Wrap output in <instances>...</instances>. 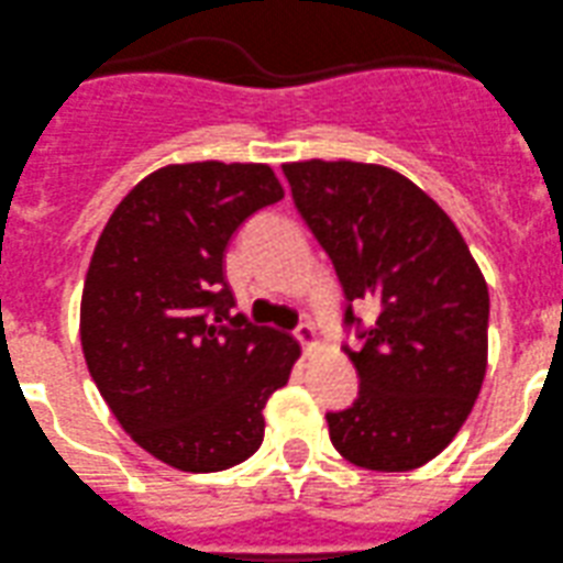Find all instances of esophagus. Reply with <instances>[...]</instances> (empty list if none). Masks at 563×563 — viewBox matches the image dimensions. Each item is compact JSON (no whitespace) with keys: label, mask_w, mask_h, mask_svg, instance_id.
<instances>
[{"label":"esophagus","mask_w":563,"mask_h":563,"mask_svg":"<svg viewBox=\"0 0 563 563\" xmlns=\"http://www.w3.org/2000/svg\"><path fill=\"white\" fill-rule=\"evenodd\" d=\"M296 340L301 342V345L307 347V351H314V347L320 345V336H318V331H314L312 323L298 325V329H296Z\"/></svg>","instance_id":"obj_1"}]
</instances>
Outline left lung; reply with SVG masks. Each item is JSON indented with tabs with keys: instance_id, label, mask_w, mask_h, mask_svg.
<instances>
[{
	"instance_id": "obj_1",
	"label": "left lung",
	"mask_w": 563,
	"mask_h": 563,
	"mask_svg": "<svg viewBox=\"0 0 563 563\" xmlns=\"http://www.w3.org/2000/svg\"><path fill=\"white\" fill-rule=\"evenodd\" d=\"M282 168L347 301L376 307L362 347H345L358 398L325 415L331 445L376 473L422 467L451 445L484 384V273L448 212L398 170L351 159ZM345 323L358 325L351 307Z\"/></svg>"
}]
</instances>
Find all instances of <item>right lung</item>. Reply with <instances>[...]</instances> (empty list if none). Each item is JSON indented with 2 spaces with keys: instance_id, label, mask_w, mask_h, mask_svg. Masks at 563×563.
Here are the masks:
<instances>
[{
  "instance_id": "obj_1",
  "label": "right lung",
  "mask_w": 563,
  "mask_h": 563,
  "mask_svg": "<svg viewBox=\"0 0 563 563\" xmlns=\"http://www.w3.org/2000/svg\"><path fill=\"white\" fill-rule=\"evenodd\" d=\"M285 198L271 165L181 163L137 181L107 221L85 276L79 336L90 378L137 445L185 473L254 456L267 398L301 345L232 314L227 249Z\"/></svg>"
}]
</instances>
